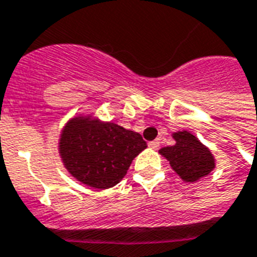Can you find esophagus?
I'll return each instance as SVG.
<instances>
[{
	"label": "esophagus",
	"instance_id": "34e87169",
	"mask_svg": "<svg viewBox=\"0 0 257 257\" xmlns=\"http://www.w3.org/2000/svg\"><path fill=\"white\" fill-rule=\"evenodd\" d=\"M149 148H152V149H157L159 148V147H160V140H159V139H157V140H153V141H151V143H149Z\"/></svg>",
	"mask_w": 257,
	"mask_h": 257
}]
</instances>
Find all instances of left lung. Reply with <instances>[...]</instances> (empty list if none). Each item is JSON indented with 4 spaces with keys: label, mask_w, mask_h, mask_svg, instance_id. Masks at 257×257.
<instances>
[{
    "label": "left lung",
    "mask_w": 257,
    "mask_h": 257,
    "mask_svg": "<svg viewBox=\"0 0 257 257\" xmlns=\"http://www.w3.org/2000/svg\"><path fill=\"white\" fill-rule=\"evenodd\" d=\"M176 144L159 151L169 161L172 169L187 183H196L215 168L212 152L188 131L173 133Z\"/></svg>",
    "instance_id": "1"
}]
</instances>
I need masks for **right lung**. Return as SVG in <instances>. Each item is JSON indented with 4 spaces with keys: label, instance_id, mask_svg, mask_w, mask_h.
Listing matches in <instances>:
<instances>
[{
    "label": "right lung",
    "instance_id": "obj_1",
    "mask_svg": "<svg viewBox=\"0 0 257 257\" xmlns=\"http://www.w3.org/2000/svg\"><path fill=\"white\" fill-rule=\"evenodd\" d=\"M145 148L140 133L82 114L66 122L58 143L64 167L74 179L94 189L120 183L133 159Z\"/></svg>",
    "mask_w": 257,
    "mask_h": 257
}]
</instances>
